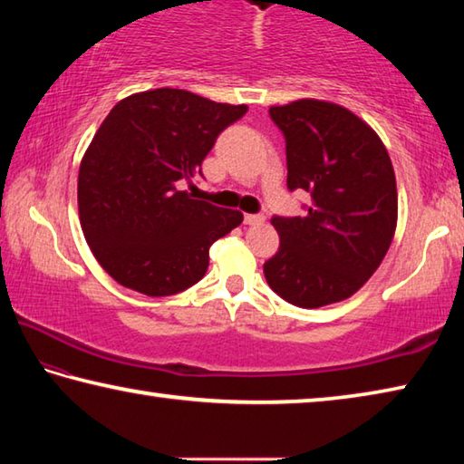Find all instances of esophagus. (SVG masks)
Returning a JSON list of instances; mask_svg holds the SVG:
<instances>
[{
	"mask_svg": "<svg viewBox=\"0 0 464 464\" xmlns=\"http://www.w3.org/2000/svg\"><path fill=\"white\" fill-rule=\"evenodd\" d=\"M243 221H246V225H262L266 221L264 215H246L243 217Z\"/></svg>",
	"mask_w": 464,
	"mask_h": 464,
	"instance_id": "34e87169",
	"label": "esophagus"
}]
</instances>
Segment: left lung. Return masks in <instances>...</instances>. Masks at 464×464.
<instances>
[{
  "label": "left lung",
  "instance_id": "left-lung-1",
  "mask_svg": "<svg viewBox=\"0 0 464 464\" xmlns=\"http://www.w3.org/2000/svg\"><path fill=\"white\" fill-rule=\"evenodd\" d=\"M286 140V186L304 217H272L278 254L264 264L274 293L304 309L343 301L379 268L397 227L389 153L366 122L332 102L272 106Z\"/></svg>",
  "mask_w": 464,
  "mask_h": 464
}]
</instances>
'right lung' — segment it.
<instances>
[{
	"mask_svg": "<svg viewBox=\"0 0 464 464\" xmlns=\"http://www.w3.org/2000/svg\"><path fill=\"white\" fill-rule=\"evenodd\" d=\"M246 112L171 88L110 110L83 155L77 204L85 241L119 285L169 296L207 274L208 247L243 215L194 200L178 184L194 186L217 137Z\"/></svg>",
	"mask_w": 464,
	"mask_h": 464,
	"instance_id": "add662e5",
	"label": "right lung"
}]
</instances>
